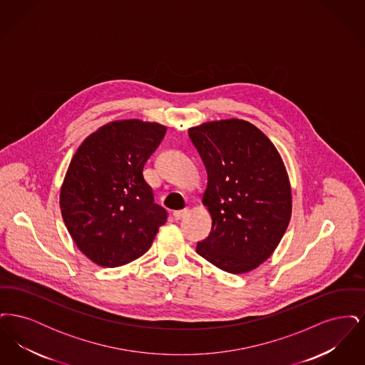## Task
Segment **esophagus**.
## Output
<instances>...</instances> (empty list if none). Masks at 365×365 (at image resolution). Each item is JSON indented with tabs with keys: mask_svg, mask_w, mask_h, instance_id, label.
Listing matches in <instances>:
<instances>
[{
	"mask_svg": "<svg viewBox=\"0 0 365 365\" xmlns=\"http://www.w3.org/2000/svg\"><path fill=\"white\" fill-rule=\"evenodd\" d=\"M187 213H189V209L187 208L182 209V210H175L174 219L175 220H180V219H183Z\"/></svg>",
	"mask_w": 365,
	"mask_h": 365,
	"instance_id": "34e87169",
	"label": "esophagus"
}]
</instances>
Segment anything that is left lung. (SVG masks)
<instances>
[{"label": "left lung", "mask_w": 365, "mask_h": 365, "mask_svg": "<svg viewBox=\"0 0 365 365\" xmlns=\"http://www.w3.org/2000/svg\"><path fill=\"white\" fill-rule=\"evenodd\" d=\"M208 174L202 202L212 216L197 253L230 274L267 260L292 216V189L282 157L260 130L228 119L189 128Z\"/></svg>", "instance_id": "left-lung-1"}]
</instances>
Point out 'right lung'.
<instances>
[{
    "label": "right lung",
    "mask_w": 365,
    "mask_h": 365,
    "mask_svg": "<svg viewBox=\"0 0 365 365\" xmlns=\"http://www.w3.org/2000/svg\"><path fill=\"white\" fill-rule=\"evenodd\" d=\"M158 123L112 122L88 135L71 160L60 208L72 240L103 267L138 259L167 222L143 167L164 138Z\"/></svg>",
    "instance_id": "1"
}]
</instances>
